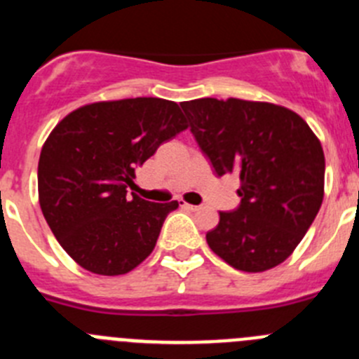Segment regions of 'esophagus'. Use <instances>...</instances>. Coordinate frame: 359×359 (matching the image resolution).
<instances>
[{
	"mask_svg": "<svg viewBox=\"0 0 359 359\" xmlns=\"http://www.w3.org/2000/svg\"><path fill=\"white\" fill-rule=\"evenodd\" d=\"M182 207L187 208V210H192V212H198L199 208H201L199 205H190V203H182Z\"/></svg>",
	"mask_w": 359,
	"mask_h": 359,
	"instance_id": "obj_1",
	"label": "esophagus"
}]
</instances>
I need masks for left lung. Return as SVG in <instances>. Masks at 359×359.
I'll list each match as a JSON object with an SVG mask.
<instances>
[{"mask_svg": "<svg viewBox=\"0 0 359 359\" xmlns=\"http://www.w3.org/2000/svg\"><path fill=\"white\" fill-rule=\"evenodd\" d=\"M182 107L215 174L241 180V205L219 212L207 233L212 252L248 273L286 261L322 207L325 158L315 133L277 104L198 98Z\"/></svg>", "mask_w": 359, "mask_h": 359, "instance_id": "obj_1", "label": "left lung"}]
</instances>
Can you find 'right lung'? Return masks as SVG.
Instances as JSON below:
<instances>
[{"label":"right lung","instance_id":"obj_1","mask_svg":"<svg viewBox=\"0 0 359 359\" xmlns=\"http://www.w3.org/2000/svg\"><path fill=\"white\" fill-rule=\"evenodd\" d=\"M185 129L180 106L156 97L88 104L57 123L41 149L39 205L79 266L115 277L151 255L177 201L129 198L128 189L135 170Z\"/></svg>","mask_w":359,"mask_h":359}]
</instances>
